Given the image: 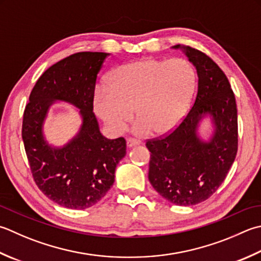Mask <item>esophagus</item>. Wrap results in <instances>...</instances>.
<instances>
[{"instance_id": "obj_1", "label": "esophagus", "mask_w": 261, "mask_h": 261, "mask_svg": "<svg viewBox=\"0 0 261 261\" xmlns=\"http://www.w3.org/2000/svg\"><path fill=\"white\" fill-rule=\"evenodd\" d=\"M141 142L139 140H136L134 139V138H129V139H126V146L127 147H134V146H137V145H140Z\"/></svg>"}]
</instances>
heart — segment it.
Segmentation results:
<instances>
[{
  "instance_id": "obj_1",
  "label": "heart",
  "mask_w": 261,
  "mask_h": 261,
  "mask_svg": "<svg viewBox=\"0 0 261 261\" xmlns=\"http://www.w3.org/2000/svg\"><path fill=\"white\" fill-rule=\"evenodd\" d=\"M195 68L185 59H144L117 66L95 89L97 114L114 132L134 119L135 131L164 135L187 116L195 94Z\"/></svg>"
}]
</instances>
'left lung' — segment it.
Wrapping results in <instances>:
<instances>
[{
  "label": "left lung",
  "instance_id": "left-lung-1",
  "mask_svg": "<svg viewBox=\"0 0 261 261\" xmlns=\"http://www.w3.org/2000/svg\"><path fill=\"white\" fill-rule=\"evenodd\" d=\"M182 48L196 66L198 93L187 116L174 130L148 139V178L160 195L174 205L192 206L216 192L238 152V110L234 93L223 70L205 53ZM213 117L216 134L209 143L196 137L198 121Z\"/></svg>",
  "mask_w": 261,
  "mask_h": 261
}]
</instances>
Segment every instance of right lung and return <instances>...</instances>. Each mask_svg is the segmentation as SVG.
Here are the masks:
<instances>
[{
  "instance_id": "right-lung-1",
  "label": "right lung",
  "mask_w": 261,
  "mask_h": 261,
  "mask_svg": "<svg viewBox=\"0 0 261 261\" xmlns=\"http://www.w3.org/2000/svg\"><path fill=\"white\" fill-rule=\"evenodd\" d=\"M107 55L79 52L49 66L36 81L23 112L21 135L34 181L46 197L66 208L86 209L98 202L125 156L124 138L101 136L93 113L97 73ZM53 100L69 101L83 116L79 136L63 148L49 147L42 137Z\"/></svg>"
}]
</instances>
